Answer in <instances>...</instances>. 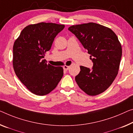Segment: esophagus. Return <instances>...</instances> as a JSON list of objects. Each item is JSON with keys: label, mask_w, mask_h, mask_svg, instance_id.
<instances>
[{"label": "esophagus", "mask_w": 133, "mask_h": 133, "mask_svg": "<svg viewBox=\"0 0 133 133\" xmlns=\"http://www.w3.org/2000/svg\"><path fill=\"white\" fill-rule=\"evenodd\" d=\"M63 68H64V70L67 71L69 68V66H67V65H64V67H63Z\"/></svg>", "instance_id": "esophagus-1"}]
</instances>
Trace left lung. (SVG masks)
<instances>
[{"instance_id": "8db88e82", "label": "left lung", "mask_w": 133, "mask_h": 133, "mask_svg": "<svg viewBox=\"0 0 133 133\" xmlns=\"http://www.w3.org/2000/svg\"><path fill=\"white\" fill-rule=\"evenodd\" d=\"M83 44L93 62L92 69L80 66L75 77L79 87L90 96L105 91L112 84L119 71L122 47L111 28L94 22L69 26Z\"/></svg>"}]
</instances>
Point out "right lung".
<instances>
[{
	"mask_svg": "<svg viewBox=\"0 0 133 133\" xmlns=\"http://www.w3.org/2000/svg\"><path fill=\"white\" fill-rule=\"evenodd\" d=\"M64 27L62 24L50 22L30 24L22 30L14 42V71L21 83L36 95H48L62 78V67L47 64L43 58L55 37Z\"/></svg>",
	"mask_w": 133,
	"mask_h": 133,
	"instance_id": "add662e5",
	"label": "right lung"
}]
</instances>
